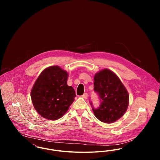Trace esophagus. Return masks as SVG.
I'll return each mask as SVG.
<instances>
[{
	"instance_id": "34e87169",
	"label": "esophagus",
	"mask_w": 160,
	"mask_h": 160,
	"mask_svg": "<svg viewBox=\"0 0 160 160\" xmlns=\"http://www.w3.org/2000/svg\"><path fill=\"white\" fill-rule=\"evenodd\" d=\"M82 98H83L84 99H87L88 98V94L87 93H84L82 95Z\"/></svg>"
}]
</instances>
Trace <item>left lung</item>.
<instances>
[{
	"label": "left lung",
	"mask_w": 160,
	"mask_h": 160,
	"mask_svg": "<svg viewBox=\"0 0 160 160\" xmlns=\"http://www.w3.org/2000/svg\"><path fill=\"white\" fill-rule=\"evenodd\" d=\"M93 84L100 98V106L97 109L91 102L95 117L107 123L117 121L128 108L129 94L127 89L116 74L108 69L95 74Z\"/></svg>",
	"instance_id": "left-lung-1"
}]
</instances>
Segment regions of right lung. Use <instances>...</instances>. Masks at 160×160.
<instances>
[{"mask_svg":"<svg viewBox=\"0 0 160 160\" xmlns=\"http://www.w3.org/2000/svg\"><path fill=\"white\" fill-rule=\"evenodd\" d=\"M68 74L59 66L43 70L31 90L35 109L42 118L57 120L68 111L76 97L72 86L67 84Z\"/></svg>","mask_w":160,"mask_h":160,"instance_id":"add662e5","label":"right lung"}]
</instances>
